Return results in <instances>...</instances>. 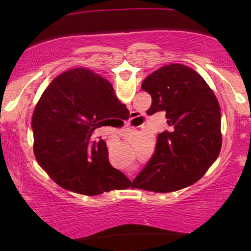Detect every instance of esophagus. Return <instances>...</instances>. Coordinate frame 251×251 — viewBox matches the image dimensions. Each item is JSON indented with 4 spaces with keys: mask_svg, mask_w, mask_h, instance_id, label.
Wrapping results in <instances>:
<instances>
[{
    "mask_svg": "<svg viewBox=\"0 0 251 251\" xmlns=\"http://www.w3.org/2000/svg\"><path fill=\"white\" fill-rule=\"evenodd\" d=\"M133 114L134 113H132V116H133ZM133 119H135V118H131V120H129V122H132V120H133Z\"/></svg>",
    "mask_w": 251,
    "mask_h": 251,
    "instance_id": "34e87169",
    "label": "esophagus"
}]
</instances>
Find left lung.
<instances>
[{
	"instance_id": "left-lung-1",
	"label": "left lung",
	"mask_w": 251,
	"mask_h": 251,
	"mask_svg": "<svg viewBox=\"0 0 251 251\" xmlns=\"http://www.w3.org/2000/svg\"><path fill=\"white\" fill-rule=\"evenodd\" d=\"M152 98L149 116L164 112L168 131L158 134L154 153L132 188L171 192L201 179L222 146L221 109L217 98L197 72L170 63L144 80Z\"/></svg>"
}]
</instances>
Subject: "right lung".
<instances>
[{"label":"right lung","instance_id":"1","mask_svg":"<svg viewBox=\"0 0 251 251\" xmlns=\"http://www.w3.org/2000/svg\"><path fill=\"white\" fill-rule=\"evenodd\" d=\"M127 112L105 77L87 68L60 74L40 98L31 118L37 163L63 189L94 196L127 189L131 180L109 164L105 140L94 131Z\"/></svg>","mask_w":251,"mask_h":251}]
</instances>
